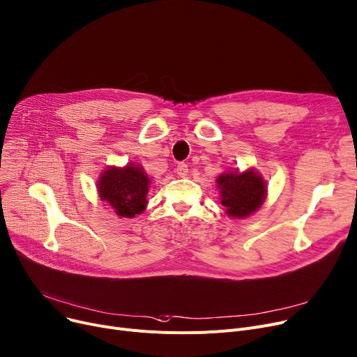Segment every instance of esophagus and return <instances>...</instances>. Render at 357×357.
<instances>
[{
	"label": "esophagus",
	"mask_w": 357,
	"mask_h": 357,
	"mask_svg": "<svg viewBox=\"0 0 357 357\" xmlns=\"http://www.w3.org/2000/svg\"><path fill=\"white\" fill-rule=\"evenodd\" d=\"M188 171H189V169H188V165L183 163V162L176 166V174H178L179 176H182V178L188 175Z\"/></svg>",
	"instance_id": "esophagus-1"
}]
</instances>
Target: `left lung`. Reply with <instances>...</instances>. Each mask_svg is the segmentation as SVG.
I'll return each mask as SVG.
<instances>
[{
	"label": "left lung",
	"mask_w": 357,
	"mask_h": 357,
	"mask_svg": "<svg viewBox=\"0 0 357 357\" xmlns=\"http://www.w3.org/2000/svg\"><path fill=\"white\" fill-rule=\"evenodd\" d=\"M221 204L231 218H245L259 209L267 197V183L258 172H225L217 178Z\"/></svg>",
	"instance_id": "8db88e82"
}]
</instances>
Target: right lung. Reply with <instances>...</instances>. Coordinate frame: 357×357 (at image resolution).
<instances>
[{
	"label": "right lung",
	"mask_w": 357,
	"mask_h": 357,
	"mask_svg": "<svg viewBox=\"0 0 357 357\" xmlns=\"http://www.w3.org/2000/svg\"><path fill=\"white\" fill-rule=\"evenodd\" d=\"M149 176L142 166L128 163L125 168L109 166L100 175L98 191L122 218H135L145 211L149 192Z\"/></svg>",
	"instance_id": "right-lung-1"
}]
</instances>
